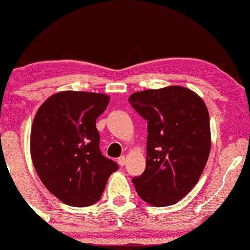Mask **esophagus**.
I'll list each match as a JSON object with an SVG mask.
<instances>
[{"mask_svg": "<svg viewBox=\"0 0 250 250\" xmlns=\"http://www.w3.org/2000/svg\"><path fill=\"white\" fill-rule=\"evenodd\" d=\"M117 162H118V165L121 166V167H124L125 164H126V158L124 157V155H122V157H119V158H118Z\"/></svg>", "mask_w": 250, "mask_h": 250, "instance_id": "obj_1", "label": "esophagus"}]
</instances>
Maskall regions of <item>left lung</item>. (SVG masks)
Here are the masks:
<instances>
[{
	"mask_svg": "<svg viewBox=\"0 0 250 250\" xmlns=\"http://www.w3.org/2000/svg\"><path fill=\"white\" fill-rule=\"evenodd\" d=\"M128 101L147 121L146 170L132 179L137 194L153 206L176 204L196 185L208 162V108L178 85L135 92Z\"/></svg>",
	"mask_w": 250,
	"mask_h": 250,
	"instance_id": "1",
	"label": "left lung"
}]
</instances>
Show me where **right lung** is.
<instances>
[{"mask_svg":"<svg viewBox=\"0 0 250 250\" xmlns=\"http://www.w3.org/2000/svg\"><path fill=\"white\" fill-rule=\"evenodd\" d=\"M103 93L63 91L49 97L32 123L30 151L45 187L63 203L83 208L97 203L116 162L104 157L96 121L106 110Z\"/></svg>","mask_w":250,"mask_h":250,"instance_id":"obj_1","label":"right lung"}]
</instances>
